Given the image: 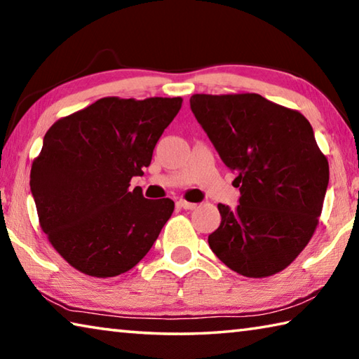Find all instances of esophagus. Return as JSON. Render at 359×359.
<instances>
[{
	"label": "esophagus",
	"mask_w": 359,
	"mask_h": 359,
	"mask_svg": "<svg viewBox=\"0 0 359 359\" xmlns=\"http://www.w3.org/2000/svg\"><path fill=\"white\" fill-rule=\"evenodd\" d=\"M179 205H180V208H184L185 210H193V209H196V204H194V203H188V201H185V199H180V201H179Z\"/></svg>",
	"instance_id": "34e87169"
}]
</instances>
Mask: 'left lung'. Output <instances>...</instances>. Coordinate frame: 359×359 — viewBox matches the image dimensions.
I'll use <instances>...</instances> for the list:
<instances>
[{"label":"left lung","instance_id":"8db88e82","mask_svg":"<svg viewBox=\"0 0 359 359\" xmlns=\"http://www.w3.org/2000/svg\"><path fill=\"white\" fill-rule=\"evenodd\" d=\"M190 107L241 190L236 209L218 204L212 252L241 276L277 274L312 239L330 182L311 123L257 93L193 95Z\"/></svg>","mask_w":359,"mask_h":359}]
</instances>
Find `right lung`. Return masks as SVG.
<instances>
[{
	"mask_svg": "<svg viewBox=\"0 0 359 359\" xmlns=\"http://www.w3.org/2000/svg\"><path fill=\"white\" fill-rule=\"evenodd\" d=\"M182 98H101L57 120L32 166L39 224L53 248L82 274L107 278L135 267L174 212L147 199L142 175Z\"/></svg>",
	"mask_w": 359,
	"mask_h": 359,
	"instance_id": "right-lung-1",
	"label": "right lung"
}]
</instances>
